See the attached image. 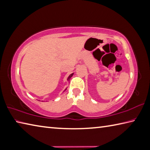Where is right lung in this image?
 I'll return each mask as SVG.
<instances>
[{
  "instance_id": "1",
  "label": "right lung",
  "mask_w": 150,
  "mask_h": 150,
  "mask_svg": "<svg viewBox=\"0 0 150 150\" xmlns=\"http://www.w3.org/2000/svg\"><path fill=\"white\" fill-rule=\"evenodd\" d=\"M72 75H73V73H72V74H70L69 76V78H68V79H67V80H70V78H71L72 77Z\"/></svg>"
}]
</instances>
